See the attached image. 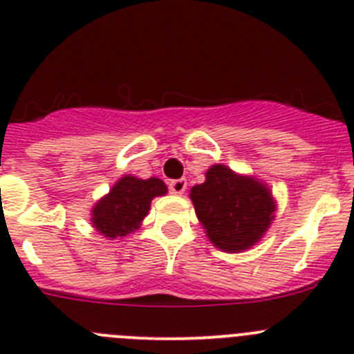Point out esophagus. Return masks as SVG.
<instances>
[{
	"label": "esophagus",
	"mask_w": 354,
	"mask_h": 354,
	"mask_svg": "<svg viewBox=\"0 0 354 354\" xmlns=\"http://www.w3.org/2000/svg\"><path fill=\"white\" fill-rule=\"evenodd\" d=\"M169 189H171L173 194H183V192L187 190V180L180 178V180L169 181Z\"/></svg>",
	"instance_id": "34e87169"
}]
</instances>
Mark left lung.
<instances>
[{
    "instance_id": "1",
    "label": "left lung",
    "mask_w": 354,
    "mask_h": 354,
    "mask_svg": "<svg viewBox=\"0 0 354 354\" xmlns=\"http://www.w3.org/2000/svg\"><path fill=\"white\" fill-rule=\"evenodd\" d=\"M190 199L208 239L230 253L260 241L274 217L272 196L260 181L239 176L221 164L208 169L205 183L192 187Z\"/></svg>"
}]
</instances>
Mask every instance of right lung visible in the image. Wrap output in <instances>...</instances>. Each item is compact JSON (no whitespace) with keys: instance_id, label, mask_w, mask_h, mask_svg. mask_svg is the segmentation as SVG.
Segmentation results:
<instances>
[{"instance_id":"add662e5","label":"right lung","mask_w":354,"mask_h":354,"mask_svg":"<svg viewBox=\"0 0 354 354\" xmlns=\"http://www.w3.org/2000/svg\"><path fill=\"white\" fill-rule=\"evenodd\" d=\"M167 187L158 178L139 180L122 176L112 187L109 196L92 208V224L103 236L118 239L139 228L140 221L147 215L151 199L164 196Z\"/></svg>"}]
</instances>
